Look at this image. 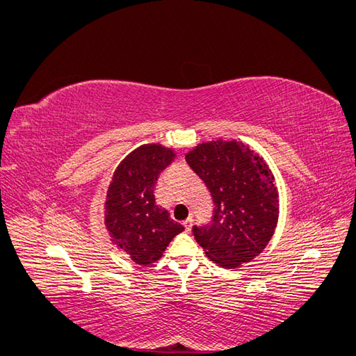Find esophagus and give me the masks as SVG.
I'll list each match as a JSON object with an SVG mask.
<instances>
[{
  "label": "esophagus",
  "mask_w": 356,
  "mask_h": 356,
  "mask_svg": "<svg viewBox=\"0 0 356 356\" xmlns=\"http://www.w3.org/2000/svg\"><path fill=\"white\" fill-rule=\"evenodd\" d=\"M182 225H184V227H186V230H187V232H190V230H191V227H193V220H191V218L186 220L184 222H182Z\"/></svg>",
  "instance_id": "1"
}]
</instances>
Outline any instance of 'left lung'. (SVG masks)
<instances>
[{
    "instance_id": "1",
    "label": "left lung",
    "mask_w": 356,
    "mask_h": 356,
    "mask_svg": "<svg viewBox=\"0 0 356 356\" xmlns=\"http://www.w3.org/2000/svg\"><path fill=\"white\" fill-rule=\"evenodd\" d=\"M188 166L208 187L212 221L193 234L209 260L236 268L264 251L275 233L279 196L264 159L243 143L199 144L186 154Z\"/></svg>"
}]
</instances>
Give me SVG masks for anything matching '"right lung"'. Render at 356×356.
<instances>
[{
  "mask_svg": "<svg viewBox=\"0 0 356 356\" xmlns=\"http://www.w3.org/2000/svg\"><path fill=\"white\" fill-rule=\"evenodd\" d=\"M174 159V149L160 144L138 147L117 166L106 191L104 215L111 242L139 266L160 260L169 242L184 230L154 197L160 172Z\"/></svg>",
  "mask_w": 356,
  "mask_h": 356,
  "instance_id": "add662e5",
  "label": "right lung"
}]
</instances>
